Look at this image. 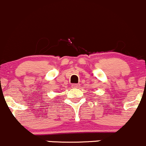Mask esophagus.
Listing matches in <instances>:
<instances>
[{
  "label": "esophagus",
  "mask_w": 146,
  "mask_h": 146,
  "mask_svg": "<svg viewBox=\"0 0 146 146\" xmlns=\"http://www.w3.org/2000/svg\"><path fill=\"white\" fill-rule=\"evenodd\" d=\"M71 86L73 87V88H78V85L76 83H75V84H72Z\"/></svg>",
  "instance_id": "obj_1"
}]
</instances>
